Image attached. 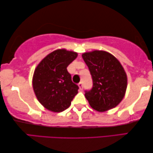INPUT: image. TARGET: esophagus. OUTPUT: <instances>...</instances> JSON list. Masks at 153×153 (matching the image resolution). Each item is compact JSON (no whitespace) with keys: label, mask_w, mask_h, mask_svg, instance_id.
Returning <instances> with one entry per match:
<instances>
[{"label":"esophagus","mask_w":153,"mask_h":153,"mask_svg":"<svg viewBox=\"0 0 153 153\" xmlns=\"http://www.w3.org/2000/svg\"><path fill=\"white\" fill-rule=\"evenodd\" d=\"M78 85H79V87L80 90H83V82H80V83L78 84Z\"/></svg>","instance_id":"34e87169"}]
</instances>
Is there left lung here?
Segmentation results:
<instances>
[{
  "label": "left lung",
  "mask_w": 153,
  "mask_h": 153,
  "mask_svg": "<svg viewBox=\"0 0 153 153\" xmlns=\"http://www.w3.org/2000/svg\"><path fill=\"white\" fill-rule=\"evenodd\" d=\"M92 79L91 90L85 91L90 106L103 112L116 107L124 98L127 77L123 67L111 54L94 51L82 55Z\"/></svg>",
  "instance_id": "obj_1"
}]
</instances>
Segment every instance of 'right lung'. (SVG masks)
<instances>
[{
  "mask_svg": "<svg viewBox=\"0 0 153 153\" xmlns=\"http://www.w3.org/2000/svg\"><path fill=\"white\" fill-rule=\"evenodd\" d=\"M76 57V53L59 49L47 55L37 66L33 87L37 100L46 109L62 112L71 105L79 86L72 82L67 67Z\"/></svg>",
  "mask_w": 153,
  "mask_h": 153,
  "instance_id": "right-lung-1",
  "label": "right lung"
}]
</instances>
